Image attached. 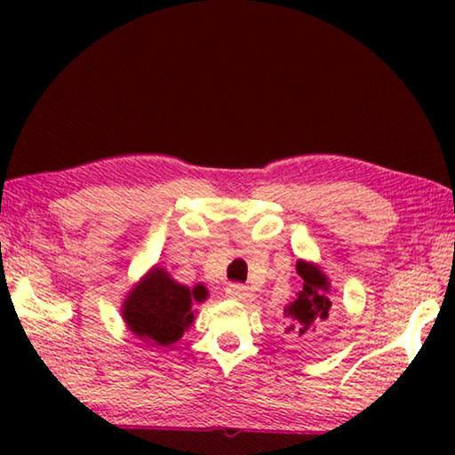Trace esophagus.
Masks as SVG:
<instances>
[{
	"instance_id": "1",
	"label": "esophagus",
	"mask_w": 455,
	"mask_h": 455,
	"mask_svg": "<svg viewBox=\"0 0 455 455\" xmlns=\"http://www.w3.org/2000/svg\"><path fill=\"white\" fill-rule=\"evenodd\" d=\"M227 295L230 299H235V301H243V303H249L255 299L252 295V291L249 287H244V284H238V283H230L227 287Z\"/></svg>"
}]
</instances>
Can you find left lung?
Listing matches in <instances>:
<instances>
[{
    "label": "left lung",
    "mask_w": 455,
    "mask_h": 455,
    "mask_svg": "<svg viewBox=\"0 0 455 455\" xmlns=\"http://www.w3.org/2000/svg\"><path fill=\"white\" fill-rule=\"evenodd\" d=\"M297 273L303 279V289L297 292V299L292 301L284 315L289 317L284 333L292 339H317L329 327V283L327 276L323 275L317 267L299 260Z\"/></svg>",
    "instance_id": "left-lung-1"
}]
</instances>
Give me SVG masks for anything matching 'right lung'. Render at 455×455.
Returning a JSON list of instances; mask_svg holds the SVG:
<instances>
[{
	"instance_id": "obj_1",
	"label": "right lung",
	"mask_w": 455,
	"mask_h": 455,
	"mask_svg": "<svg viewBox=\"0 0 455 455\" xmlns=\"http://www.w3.org/2000/svg\"><path fill=\"white\" fill-rule=\"evenodd\" d=\"M206 289H195L172 281L163 268H154L146 279L136 284L124 303V319L132 333L156 345H171L182 337L195 315L192 303L204 301Z\"/></svg>"
}]
</instances>
